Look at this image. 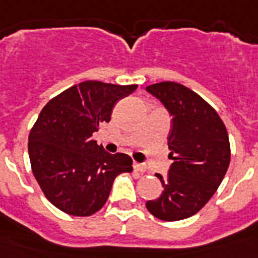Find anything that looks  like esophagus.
<instances>
[{
	"label": "esophagus",
	"mask_w": 258,
	"mask_h": 258,
	"mask_svg": "<svg viewBox=\"0 0 258 258\" xmlns=\"http://www.w3.org/2000/svg\"><path fill=\"white\" fill-rule=\"evenodd\" d=\"M134 170L138 173H145L147 170V166L145 164H141V163H134Z\"/></svg>",
	"instance_id": "obj_1"
}]
</instances>
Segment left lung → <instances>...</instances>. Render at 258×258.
Segmentation results:
<instances>
[{"label":"left lung","mask_w":258,"mask_h":258,"mask_svg":"<svg viewBox=\"0 0 258 258\" xmlns=\"http://www.w3.org/2000/svg\"><path fill=\"white\" fill-rule=\"evenodd\" d=\"M146 90L172 116L168 147L173 160L165 177L156 174L163 192L146 208L163 221L184 220L206 206L226 174L229 134L213 107L186 86L165 81Z\"/></svg>","instance_id":"1"}]
</instances>
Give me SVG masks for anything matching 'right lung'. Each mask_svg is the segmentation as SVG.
<instances>
[{
  "instance_id": "add662e5",
  "label": "right lung",
  "mask_w": 258,
  "mask_h": 258,
  "mask_svg": "<svg viewBox=\"0 0 258 258\" xmlns=\"http://www.w3.org/2000/svg\"><path fill=\"white\" fill-rule=\"evenodd\" d=\"M137 85L84 81L42 108L28 138L32 172L52 206L71 216H92L106 204L115 178L133 170L125 154H108L93 140L113 107Z\"/></svg>"
}]
</instances>
